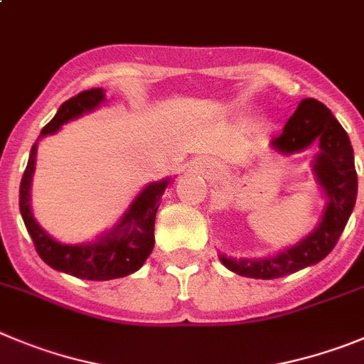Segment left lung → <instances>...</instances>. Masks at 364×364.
I'll return each mask as SVG.
<instances>
[{
  "mask_svg": "<svg viewBox=\"0 0 364 364\" xmlns=\"http://www.w3.org/2000/svg\"><path fill=\"white\" fill-rule=\"evenodd\" d=\"M319 139V155L314 171L328 196L319 228L294 247L269 259H231L220 256L229 271L258 279H274L321 262L336 247L358 196V173L354 149L338 119L323 102L303 99L298 109L287 121L282 135L272 139V146L282 153L301 151Z\"/></svg>",
  "mask_w": 364,
  "mask_h": 364,
  "instance_id": "8db88e82",
  "label": "left lung"
}]
</instances>
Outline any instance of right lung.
Listing matches in <instances>:
<instances>
[{
	"mask_svg": "<svg viewBox=\"0 0 364 364\" xmlns=\"http://www.w3.org/2000/svg\"><path fill=\"white\" fill-rule=\"evenodd\" d=\"M105 101L102 88H90L77 93L75 97L68 99L55 117L41 129L39 139L55 133L70 119H75L81 113L93 109ZM38 139V141H39ZM38 144V142H36ZM32 146L30 159L23 173L21 186H19V209H21L23 222L26 231L32 236L34 247L45 263H48L55 271L66 272L81 279H105L124 278L132 272L139 271L148 256L151 255L155 245V215L159 209V200L168 188L169 180L149 184L141 195L133 200L128 211L124 213L119 223L109 232L88 245H63L50 238L36 222L30 211V180L34 173L36 153L38 146Z\"/></svg>",
	"mask_w": 364,
	"mask_h": 364,
	"instance_id": "obj_1",
	"label": "right lung"
}]
</instances>
